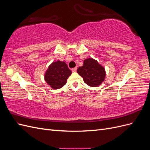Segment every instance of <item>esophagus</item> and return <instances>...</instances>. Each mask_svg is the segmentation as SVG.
Masks as SVG:
<instances>
[{
    "label": "esophagus",
    "instance_id": "1",
    "mask_svg": "<svg viewBox=\"0 0 150 150\" xmlns=\"http://www.w3.org/2000/svg\"><path fill=\"white\" fill-rule=\"evenodd\" d=\"M76 71H77V67L72 68V72H76Z\"/></svg>",
    "mask_w": 150,
    "mask_h": 150
}]
</instances>
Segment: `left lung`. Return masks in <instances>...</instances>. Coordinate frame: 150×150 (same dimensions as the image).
I'll return each mask as SVG.
<instances>
[{"mask_svg":"<svg viewBox=\"0 0 150 150\" xmlns=\"http://www.w3.org/2000/svg\"><path fill=\"white\" fill-rule=\"evenodd\" d=\"M77 72L82 77L84 83L91 87L100 85L106 76L104 67L93 58L86 59L83 66L78 68Z\"/></svg>","mask_w":150,"mask_h":150,"instance_id":"obj_1","label":"left lung"}]
</instances>
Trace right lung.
Segmentation results:
<instances>
[{
	"mask_svg": "<svg viewBox=\"0 0 150 150\" xmlns=\"http://www.w3.org/2000/svg\"><path fill=\"white\" fill-rule=\"evenodd\" d=\"M71 73L66 62L57 61L49 66L45 72L44 79L51 88L60 89L66 84L67 79Z\"/></svg>",
	"mask_w": 150,
	"mask_h": 150,
	"instance_id": "add662e5",
	"label": "right lung"
}]
</instances>
